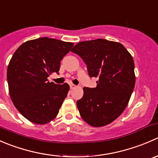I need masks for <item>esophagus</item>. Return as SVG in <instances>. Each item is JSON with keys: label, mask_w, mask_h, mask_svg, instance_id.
<instances>
[{"label": "esophagus", "mask_w": 158, "mask_h": 158, "mask_svg": "<svg viewBox=\"0 0 158 158\" xmlns=\"http://www.w3.org/2000/svg\"><path fill=\"white\" fill-rule=\"evenodd\" d=\"M69 86H70V89H74L75 88H76V85H73V84H70V85H69Z\"/></svg>", "instance_id": "34e87169"}]
</instances>
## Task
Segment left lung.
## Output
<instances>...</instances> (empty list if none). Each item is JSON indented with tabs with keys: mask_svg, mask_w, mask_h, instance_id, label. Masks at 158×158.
<instances>
[{
	"mask_svg": "<svg viewBox=\"0 0 158 158\" xmlns=\"http://www.w3.org/2000/svg\"><path fill=\"white\" fill-rule=\"evenodd\" d=\"M72 52L87 65L95 88H83L76 105L82 118L92 127L111 123L128 104L135 84L133 57L120 43L104 39L79 42Z\"/></svg>",
	"mask_w": 158,
	"mask_h": 158,
	"instance_id": "obj_1",
	"label": "left lung"
}]
</instances>
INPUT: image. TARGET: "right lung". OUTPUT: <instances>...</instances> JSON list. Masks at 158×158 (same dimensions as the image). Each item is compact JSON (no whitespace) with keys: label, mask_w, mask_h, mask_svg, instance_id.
Listing matches in <instances>:
<instances>
[{"label":"right lung","mask_w":158,"mask_h":158,"mask_svg":"<svg viewBox=\"0 0 158 158\" xmlns=\"http://www.w3.org/2000/svg\"><path fill=\"white\" fill-rule=\"evenodd\" d=\"M73 45L41 37L23 43L12 56L7 72L9 94L16 109L30 122L45 125L58 114L69 85L49 82L47 77L59 73L60 61Z\"/></svg>","instance_id":"1"}]
</instances>
